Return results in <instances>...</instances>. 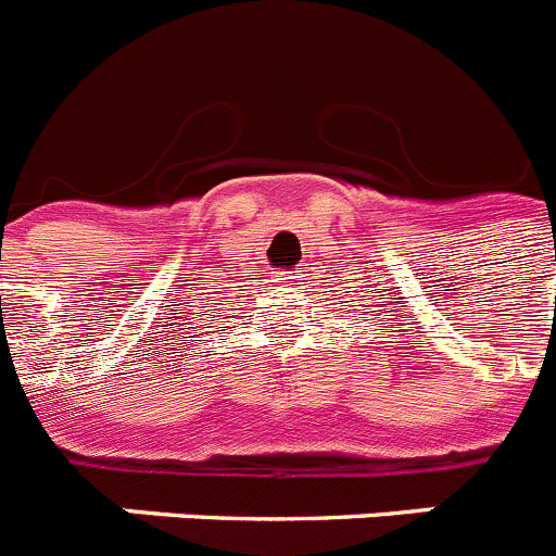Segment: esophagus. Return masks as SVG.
<instances>
[{
    "label": "esophagus",
    "mask_w": 556,
    "mask_h": 556,
    "mask_svg": "<svg viewBox=\"0 0 556 556\" xmlns=\"http://www.w3.org/2000/svg\"><path fill=\"white\" fill-rule=\"evenodd\" d=\"M278 281H283V283H289V287H292V275H283V278H278Z\"/></svg>",
    "instance_id": "esophagus-1"
}]
</instances>
